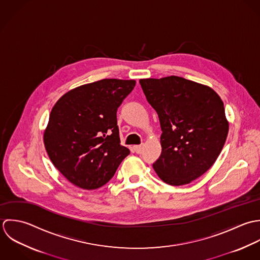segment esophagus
<instances>
[{
  "label": "esophagus",
  "instance_id": "esophagus-1",
  "mask_svg": "<svg viewBox=\"0 0 260 260\" xmlns=\"http://www.w3.org/2000/svg\"><path fill=\"white\" fill-rule=\"evenodd\" d=\"M134 150L137 154H141L143 152V147L142 146H135L134 147Z\"/></svg>",
  "mask_w": 260,
  "mask_h": 260
}]
</instances>
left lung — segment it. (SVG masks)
I'll return each mask as SVG.
<instances>
[{
    "mask_svg": "<svg viewBox=\"0 0 260 260\" xmlns=\"http://www.w3.org/2000/svg\"><path fill=\"white\" fill-rule=\"evenodd\" d=\"M140 84L161 129L156 175L172 186L191 183L213 166L225 144L229 124L223 102L209 86L179 76Z\"/></svg>",
    "mask_w": 260,
    "mask_h": 260,
    "instance_id": "1",
    "label": "left lung"
}]
</instances>
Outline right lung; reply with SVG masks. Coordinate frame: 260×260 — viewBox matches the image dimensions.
<instances>
[{
    "label": "right lung",
    "mask_w": 260,
    "mask_h": 260,
    "mask_svg": "<svg viewBox=\"0 0 260 260\" xmlns=\"http://www.w3.org/2000/svg\"><path fill=\"white\" fill-rule=\"evenodd\" d=\"M135 85V80L103 79L68 91L53 106L44 132L45 149L73 185L101 188L129 155L120 145L116 111Z\"/></svg>",
    "instance_id": "right-lung-1"
}]
</instances>
